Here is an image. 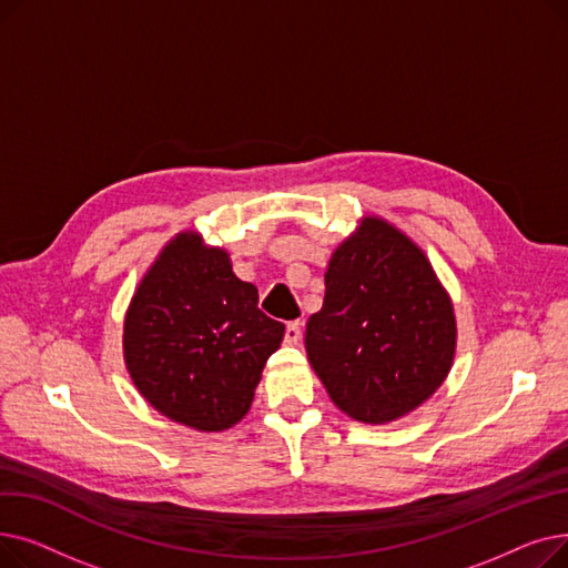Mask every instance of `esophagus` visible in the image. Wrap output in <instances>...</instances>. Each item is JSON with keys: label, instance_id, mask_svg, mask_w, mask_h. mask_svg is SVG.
Masks as SVG:
<instances>
[{"label": "esophagus", "instance_id": "34e87169", "mask_svg": "<svg viewBox=\"0 0 568 568\" xmlns=\"http://www.w3.org/2000/svg\"><path fill=\"white\" fill-rule=\"evenodd\" d=\"M302 338V322L294 320V322H287L285 324V343L287 345H296Z\"/></svg>", "mask_w": 568, "mask_h": 568}]
</instances>
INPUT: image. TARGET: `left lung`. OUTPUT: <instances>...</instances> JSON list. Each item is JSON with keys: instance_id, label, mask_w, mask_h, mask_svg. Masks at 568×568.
<instances>
[{"instance_id": "8db88e82", "label": "left lung", "mask_w": 568, "mask_h": 568, "mask_svg": "<svg viewBox=\"0 0 568 568\" xmlns=\"http://www.w3.org/2000/svg\"><path fill=\"white\" fill-rule=\"evenodd\" d=\"M324 285L306 352L336 407L386 424L430 398L454 362L456 317L422 248L368 219L336 248Z\"/></svg>"}]
</instances>
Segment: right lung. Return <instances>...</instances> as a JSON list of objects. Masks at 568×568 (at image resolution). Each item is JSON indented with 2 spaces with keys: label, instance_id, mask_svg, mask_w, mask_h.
<instances>
[{
  "label": "right lung",
  "instance_id": "1",
  "mask_svg": "<svg viewBox=\"0 0 568 568\" xmlns=\"http://www.w3.org/2000/svg\"><path fill=\"white\" fill-rule=\"evenodd\" d=\"M285 324L257 308L223 248L176 234L142 278L124 320V359L138 392L168 419L216 433L248 412Z\"/></svg>",
  "mask_w": 568,
  "mask_h": 568
}]
</instances>
